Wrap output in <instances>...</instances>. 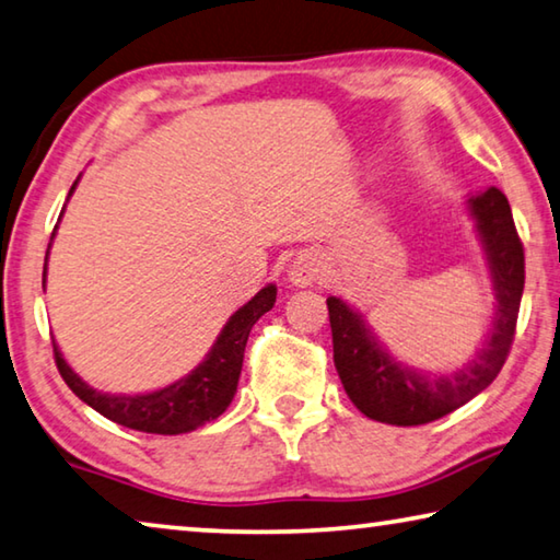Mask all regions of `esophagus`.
<instances>
[{"label": "esophagus", "mask_w": 560, "mask_h": 560, "mask_svg": "<svg viewBox=\"0 0 560 560\" xmlns=\"http://www.w3.org/2000/svg\"><path fill=\"white\" fill-rule=\"evenodd\" d=\"M322 277V264L314 254H301L294 259L289 269V281L294 287H312V283Z\"/></svg>", "instance_id": "obj_1"}]
</instances>
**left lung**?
Returning <instances> with one entry per match:
<instances>
[{"label":"left lung","instance_id":"1","mask_svg":"<svg viewBox=\"0 0 560 560\" xmlns=\"http://www.w3.org/2000/svg\"><path fill=\"white\" fill-rule=\"evenodd\" d=\"M486 248L495 291L491 339L478 357L456 374H421L406 369L381 349L361 316L341 299L328 296V322L334 336V363L346 394L369 419L392 425H421L456 411L493 384L509 359L516 334L518 306L526 281L523 244L513 224L511 203L501 189H486L468 199Z\"/></svg>","mask_w":560,"mask_h":560}]
</instances>
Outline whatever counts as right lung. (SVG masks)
Here are the masks:
<instances>
[{"label": "right lung", "instance_id": "add662e5", "mask_svg": "<svg viewBox=\"0 0 560 560\" xmlns=\"http://www.w3.org/2000/svg\"><path fill=\"white\" fill-rule=\"evenodd\" d=\"M77 182L69 189L72 197ZM47 273V266H44ZM277 301V287L269 283L256 294L248 304H244L238 312L229 318L226 326L221 328L217 343L211 346L197 369L184 378L174 381L159 392L152 394H139V396H112L102 394L84 384L69 363L61 357L59 346H55V361L61 378L67 381V386L89 404L94 411H100L106 419L127 425V429L144 431V433H162V436H176V433H186L203 425L207 421L219 419L226 411V406L232 404L236 394L238 374H242L244 363V349L248 341V331L259 318L269 312Z\"/></svg>", "mask_w": 560, "mask_h": 560}]
</instances>
